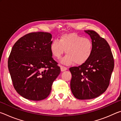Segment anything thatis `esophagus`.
I'll use <instances>...</instances> for the list:
<instances>
[{
    "mask_svg": "<svg viewBox=\"0 0 121 121\" xmlns=\"http://www.w3.org/2000/svg\"><path fill=\"white\" fill-rule=\"evenodd\" d=\"M60 68H61V71H65V70H67V67H64V66H62V65H61Z\"/></svg>",
    "mask_w": 121,
    "mask_h": 121,
    "instance_id": "obj_1",
    "label": "esophagus"
}]
</instances>
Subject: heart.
I'll list each match as a JSON object with an SVG mask.
<instances>
[{"mask_svg": "<svg viewBox=\"0 0 121 121\" xmlns=\"http://www.w3.org/2000/svg\"><path fill=\"white\" fill-rule=\"evenodd\" d=\"M93 44L88 38H83L75 34H65L58 40H54L50 45L53 56L60 59L65 52L67 55L61 61L63 64L70 65L75 62L82 65L86 62L93 52Z\"/></svg>", "mask_w": 121, "mask_h": 121, "instance_id": "1", "label": "heart"}]
</instances>
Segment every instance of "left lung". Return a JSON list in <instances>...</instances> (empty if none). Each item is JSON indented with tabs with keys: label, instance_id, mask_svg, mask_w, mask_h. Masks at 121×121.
<instances>
[{
	"label": "left lung",
	"instance_id": "obj_1",
	"mask_svg": "<svg viewBox=\"0 0 121 121\" xmlns=\"http://www.w3.org/2000/svg\"><path fill=\"white\" fill-rule=\"evenodd\" d=\"M93 44V52L86 62L69 68L72 78L70 88L78 99L87 100L99 97L109 85L114 61L109 44L93 30H85Z\"/></svg>",
	"mask_w": 121,
	"mask_h": 121
}]
</instances>
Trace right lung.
Segmentation results:
<instances>
[{
    "label": "right lung",
    "mask_w": 121,
    "mask_h": 121,
    "mask_svg": "<svg viewBox=\"0 0 121 121\" xmlns=\"http://www.w3.org/2000/svg\"><path fill=\"white\" fill-rule=\"evenodd\" d=\"M52 35L31 32L20 38L12 48L8 67L14 89L26 99L39 101L48 97L60 73L52 58Z\"/></svg>",
    "instance_id": "obj_1"
}]
</instances>
